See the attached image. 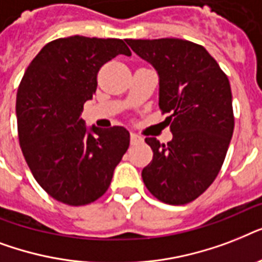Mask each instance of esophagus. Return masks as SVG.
<instances>
[{
	"instance_id": "1",
	"label": "esophagus",
	"mask_w": 262,
	"mask_h": 262,
	"mask_svg": "<svg viewBox=\"0 0 262 262\" xmlns=\"http://www.w3.org/2000/svg\"><path fill=\"white\" fill-rule=\"evenodd\" d=\"M141 141H143V137L137 135V133H133V132H132V133H130V143L132 144H137V143H141Z\"/></svg>"
}]
</instances>
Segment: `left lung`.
Returning a JSON list of instances; mask_svg holds the SVG:
<instances>
[{"label":"left lung","mask_w":262,"mask_h":262,"mask_svg":"<svg viewBox=\"0 0 262 262\" xmlns=\"http://www.w3.org/2000/svg\"><path fill=\"white\" fill-rule=\"evenodd\" d=\"M159 75V107L172 140L145 143L154 152L141 177L152 195L183 205L201 195L219 174L234 132L230 81L203 46L183 39H126Z\"/></svg>","instance_id":"8db88e82"}]
</instances>
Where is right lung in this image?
Wrapping results in <instances>:
<instances>
[{
    "instance_id": "obj_1",
    "label": "right lung",
    "mask_w": 262,
    "mask_h": 262,
    "mask_svg": "<svg viewBox=\"0 0 262 262\" xmlns=\"http://www.w3.org/2000/svg\"><path fill=\"white\" fill-rule=\"evenodd\" d=\"M119 54L132 55L121 39L59 38L23 76L16 98L20 147L36 182L57 201L79 207L102 197L129 148L123 126L88 130L81 118L99 69Z\"/></svg>"
}]
</instances>
